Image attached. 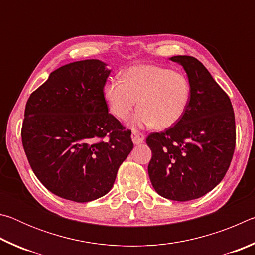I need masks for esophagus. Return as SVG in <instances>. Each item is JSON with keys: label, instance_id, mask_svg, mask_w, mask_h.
<instances>
[{"label": "esophagus", "instance_id": "34e87169", "mask_svg": "<svg viewBox=\"0 0 255 255\" xmlns=\"http://www.w3.org/2000/svg\"><path fill=\"white\" fill-rule=\"evenodd\" d=\"M131 140H132V143L135 144V145H139L141 143H144L145 135H144V133L139 132V131L133 130L132 133H131Z\"/></svg>", "mask_w": 255, "mask_h": 255}]
</instances>
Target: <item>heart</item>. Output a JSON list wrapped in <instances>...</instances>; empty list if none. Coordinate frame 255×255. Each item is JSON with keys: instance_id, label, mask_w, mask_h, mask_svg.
Wrapping results in <instances>:
<instances>
[{"instance_id": "1", "label": "heart", "mask_w": 255, "mask_h": 255, "mask_svg": "<svg viewBox=\"0 0 255 255\" xmlns=\"http://www.w3.org/2000/svg\"><path fill=\"white\" fill-rule=\"evenodd\" d=\"M103 98L116 118L126 120L137 105L132 117L136 127L169 128L179 123L188 110L191 85L183 73L170 68L140 64L125 70L122 81L108 80Z\"/></svg>"}]
</instances>
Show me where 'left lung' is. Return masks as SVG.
I'll use <instances>...</instances> for the list:
<instances>
[{"instance_id":"1","label":"left lung","mask_w":255,"mask_h":255,"mask_svg":"<svg viewBox=\"0 0 255 255\" xmlns=\"http://www.w3.org/2000/svg\"><path fill=\"white\" fill-rule=\"evenodd\" d=\"M191 85L188 110L174 126L153 132L148 175L159 196L188 201L205 196L225 176L236 143L235 116L226 92L199 60L173 56Z\"/></svg>"}]
</instances>
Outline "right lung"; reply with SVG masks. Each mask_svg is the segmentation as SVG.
<instances>
[{
	"instance_id": "right-lung-1",
	"label": "right lung",
	"mask_w": 255,
	"mask_h": 255,
	"mask_svg": "<svg viewBox=\"0 0 255 255\" xmlns=\"http://www.w3.org/2000/svg\"><path fill=\"white\" fill-rule=\"evenodd\" d=\"M106 66L85 59L59 67L25 105L21 137L30 166L64 199L88 202L107 195L133 147L131 131L108 112Z\"/></svg>"
}]
</instances>
